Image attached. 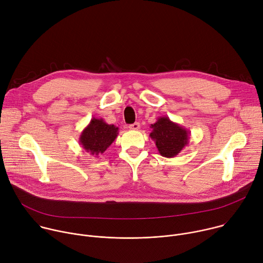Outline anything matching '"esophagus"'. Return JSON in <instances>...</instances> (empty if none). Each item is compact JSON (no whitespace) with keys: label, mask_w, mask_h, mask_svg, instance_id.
<instances>
[{"label":"esophagus","mask_w":263,"mask_h":263,"mask_svg":"<svg viewBox=\"0 0 263 263\" xmlns=\"http://www.w3.org/2000/svg\"><path fill=\"white\" fill-rule=\"evenodd\" d=\"M139 128H140V124L139 123H134V124L129 126V129H131V130H138Z\"/></svg>","instance_id":"obj_1"}]
</instances>
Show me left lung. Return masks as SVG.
<instances>
[{
    "label": "left lung",
    "instance_id": "1",
    "mask_svg": "<svg viewBox=\"0 0 263 263\" xmlns=\"http://www.w3.org/2000/svg\"><path fill=\"white\" fill-rule=\"evenodd\" d=\"M149 133L161 156L173 158L177 156L190 142V131L174 123L167 117H160L151 125Z\"/></svg>",
    "mask_w": 263,
    "mask_h": 263
}]
</instances>
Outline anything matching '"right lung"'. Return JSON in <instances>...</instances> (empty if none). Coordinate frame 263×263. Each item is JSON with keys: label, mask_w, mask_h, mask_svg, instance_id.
Returning a JSON list of instances; mask_svg holds the SVG:
<instances>
[{"label": "right lung", "mask_w": 263, "mask_h": 263, "mask_svg": "<svg viewBox=\"0 0 263 263\" xmlns=\"http://www.w3.org/2000/svg\"><path fill=\"white\" fill-rule=\"evenodd\" d=\"M119 128L107 124L103 119L92 118L79 137V143L95 157L102 155L107 147L116 140Z\"/></svg>", "instance_id": "obj_1"}]
</instances>
